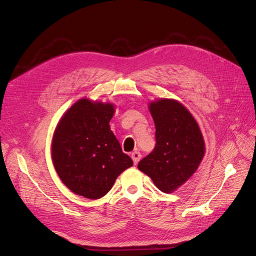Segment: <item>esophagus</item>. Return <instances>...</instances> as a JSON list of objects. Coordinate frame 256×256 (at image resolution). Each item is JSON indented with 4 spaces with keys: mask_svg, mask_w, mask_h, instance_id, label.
I'll use <instances>...</instances> for the list:
<instances>
[{
    "mask_svg": "<svg viewBox=\"0 0 256 256\" xmlns=\"http://www.w3.org/2000/svg\"><path fill=\"white\" fill-rule=\"evenodd\" d=\"M131 158H132V160H134V164H138V162L141 159V154L138 152H134L132 154H131Z\"/></svg>",
    "mask_w": 256,
    "mask_h": 256,
    "instance_id": "esophagus-1",
    "label": "esophagus"
}]
</instances>
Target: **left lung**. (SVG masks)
Listing matches in <instances>:
<instances>
[{"mask_svg":"<svg viewBox=\"0 0 256 256\" xmlns=\"http://www.w3.org/2000/svg\"><path fill=\"white\" fill-rule=\"evenodd\" d=\"M148 108L157 143L138 168L160 191L172 193L196 172L205 154L204 138L196 118L177 100L160 98Z\"/></svg>","mask_w":256,"mask_h":256,"instance_id":"1","label":"left lung"}]
</instances>
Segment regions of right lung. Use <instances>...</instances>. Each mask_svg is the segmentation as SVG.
Listing matches in <instances>:
<instances>
[{
  "mask_svg": "<svg viewBox=\"0 0 256 256\" xmlns=\"http://www.w3.org/2000/svg\"><path fill=\"white\" fill-rule=\"evenodd\" d=\"M111 102L82 98L63 114L54 130L51 158L66 187L90 200L104 196L134 161L110 128Z\"/></svg>",
  "mask_w": 256,
  "mask_h": 256,
  "instance_id": "1",
  "label": "right lung"
}]
</instances>
